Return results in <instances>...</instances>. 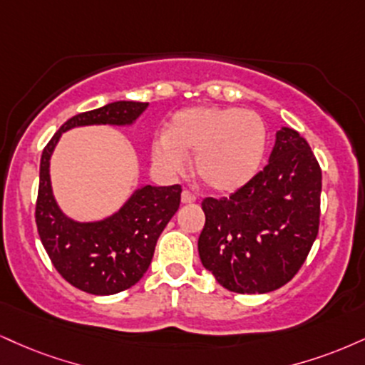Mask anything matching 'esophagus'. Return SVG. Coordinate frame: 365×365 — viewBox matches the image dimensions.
Returning <instances> with one entry per match:
<instances>
[{
	"mask_svg": "<svg viewBox=\"0 0 365 365\" xmlns=\"http://www.w3.org/2000/svg\"><path fill=\"white\" fill-rule=\"evenodd\" d=\"M197 200V195L192 190H183L182 192V202L183 204H194Z\"/></svg>",
	"mask_w": 365,
	"mask_h": 365,
	"instance_id": "obj_1",
	"label": "esophagus"
}]
</instances>
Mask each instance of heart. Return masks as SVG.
Returning a JSON list of instances; mask_svg holds the SVG:
<instances>
[{
  "label": "heart",
  "instance_id": "obj_1",
  "mask_svg": "<svg viewBox=\"0 0 365 365\" xmlns=\"http://www.w3.org/2000/svg\"><path fill=\"white\" fill-rule=\"evenodd\" d=\"M267 127L252 110L192 107L175 113L165 138L153 143V161L165 173H180L195 155V173L214 192L238 190L260 166Z\"/></svg>",
  "mask_w": 365,
  "mask_h": 365
}]
</instances>
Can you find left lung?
<instances>
[{
  "instance_id": "8db88e82",
  "label": "left lung",
  "mask_w": 365,
  "mask_h": 365,
  "mask_svg": "<svg viewBox=\"0 0 365 365\" xmlns=\"http://www.w3.org/2000/svg\"><path fill=\"white\" fill-rule=\"evenodd\" d=\"M319 197L322 168L308 140L282 127L265 168L230 197L202 200V265L231 292L282 287L318 236Z\"/></svg>"
}]
</instances>
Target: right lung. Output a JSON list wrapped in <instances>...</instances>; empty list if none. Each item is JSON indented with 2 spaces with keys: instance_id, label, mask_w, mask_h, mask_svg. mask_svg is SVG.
Returning a JSON list of instances; mask_svg holds the SVG:
<instances>
[{
  "instance_id": "add662e5",
  "label": "right lung",
  "mask_w": 365,
  "mask_h": 365,
  "mask_svg": "<svg viewBox=\"0 0 365 365\" xmlns=\"http://www.w3.org/2000/svg\"><path fill=\"white\" fill-rule=\"evenodd\" d=\"M148 103L113 102L66 120L43 148L35 222L52 265L74 287L110 296L133 287L146 274L156 241L180 207L182 187L139 188L112 217L74 222L57 207L49 178V160L64 130L76 125L133 124Z\"/></svg>"
}]
</instances>
